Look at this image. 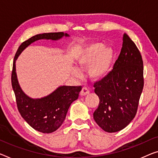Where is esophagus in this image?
Wrapping results in <instances>:
<instances>
[{"label": "esophagus", "mask_w": 158, "mask_h": 158, "mask_svg": "<svg viewBox=\"0 0 158 158\" xmlns=\"http://www.w3.org/2000/svg\"><path fill=\"white\" fill-rule=\"evenodd\" d=\"M89 93V89H87L86 87H83L82 88V90L81 91V93H80V94H81V96H85Z\"/></svg>", "instance_id": "34e87169"}]
</instances>
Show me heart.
<instances>
[{
	"label": "heart",
	"instance_id": "1",
	"mask_svg": "<svg viewBox=\"0 0 158 158\" xmlns=\"http://www.w3.org/2000/svg\"><path fill=\"white\" fill-rule=\"evenodd\" d=\"M114 53L110 48H106L99 43L92 44L82 49L77 56V64L82 69L89 67L88 73L92 79L97 81L105 77L112 66ZM73 73L81 76V71L75 69Z\"/></svg>",
	"mask_w": 158,
	"mask_h": 158
}]
</instances>
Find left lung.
Segmentation results:
<instances>
[{
	"mask_svg": "<svg viewBox=\"0 0 158 158\" xmlns=\"http://www.w3.org/2000/svg\"><path fill=\"white\" fill-rule=\"evenodd\" d=\"M143 85L142 56L124 34L123 47L113 69L94 84L99 102L93 118L99 127L109 133L127 127L136 114Z\"/></svg>",
	"mask_w": 158,
	"mask_h": 158,
	"instance_id": "left-lung-1",
	"label": "left lung"
}]
</instances>
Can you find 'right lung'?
<instances>
[{
  "mask_svg": "<svg viewBox=\"0 0 158 158\" xmlns=\"http://www.w3.org/2000/svg\"><path fill=\"white\" fill-rule=\"evenodd\" d=\"M64 35L69 36L64 32L44 33L33 36L21 44L14 57L11 82L18 111L30 127L44 133L54 132L61 126L70 105L78 98L82 86H61L45 98L36 99L30 98L19 85L15 72V60L20 53L35 41L57 40Z\"/></svg>",
  "mask_w": 158,
  "mask_h": 158,
  "instance_id": "add662e5",
  "label": "right lung"
}]
</instances>
